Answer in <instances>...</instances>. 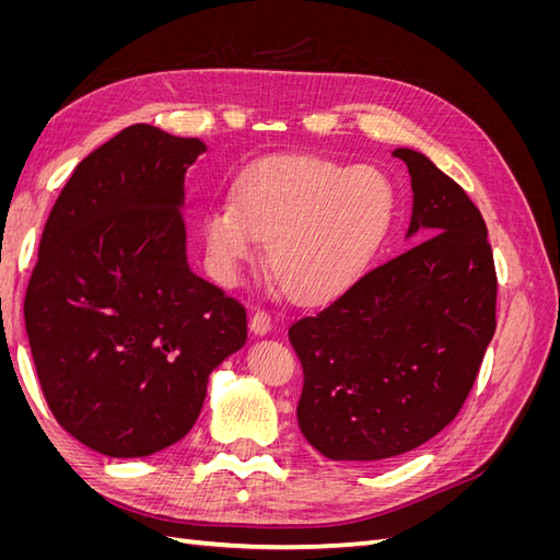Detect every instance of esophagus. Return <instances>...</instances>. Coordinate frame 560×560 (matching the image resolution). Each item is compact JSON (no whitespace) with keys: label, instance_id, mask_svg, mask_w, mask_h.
Wrapping results in <instances>:
<instances>
[{"label":"esophagus","instance_id":"obj_1","mask_svg":"<svg viewBox=\"0 0 560 560\" xmlns=\"http://www.w3.org/2000/svg\"><path fill=\"white\" fill-rule=\"evenodd\" d=\"M270 329H273V315L268 311H257L252 315V331L257 336H266Z\"/></svg>","mask_w":560,"mask_h":560}]
</instances>
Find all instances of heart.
I'll return each mask as SVG.
<instances>
[{"mask_svg":"<svg viewBox=\"0 0 560 560\" xmlns=\"http://www.w3.org/2000/svg\"><path fill=\"white\" fill-rule=\"evenodd\" d=\"M399 214L395 182L378 167L311 156L249 165L231 198L202 217L212 276L235 284L259 241L278 282L296 301L343 294L376 259Z\"/></svg>","mask_w":560,"mask_h":560,"instance_id":"heart-1","label":"heart"}]
</instances>
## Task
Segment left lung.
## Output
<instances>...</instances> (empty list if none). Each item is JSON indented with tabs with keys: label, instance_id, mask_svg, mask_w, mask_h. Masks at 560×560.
<instances>
[{
	"label": "left lung",
	"instance_id": "obj_1",
	"mask_svg": "<svg viewBox=\"0 0 560 560\" xmlns=\"http://www.w3.org/2000/svg\"><path fill=\"white\" fill-rule=\"evenodd\" d=\"M418 245L296 319V418L331 460L374 463L422 446L460 413L495 334L498 276L486 222L460 184L413 149Z\"/></svg>",
	"mask_w": 560,
	"mask_h": 560
}]
</instances>
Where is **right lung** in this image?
Masks as SVG:
<instances>
[{
    "mask_svg": "<svg viewBox=\"0 0 560 560\" xmlns=\"http://www.w3.org/2000/svg\"><path fill=\"white\" fill-rule=\"evenodd\" d=\"M202 151L147 124L121 130L77 165L42 233L32 360L50 413L109 457L179 442L247 341L243 303L186 264L184 173Z\"/></svg>",
    "mask_w": 560,
    "mask_h": 560,
    "instance_id": "add662e5",
    "label": "right lung"
}]
</instances>
